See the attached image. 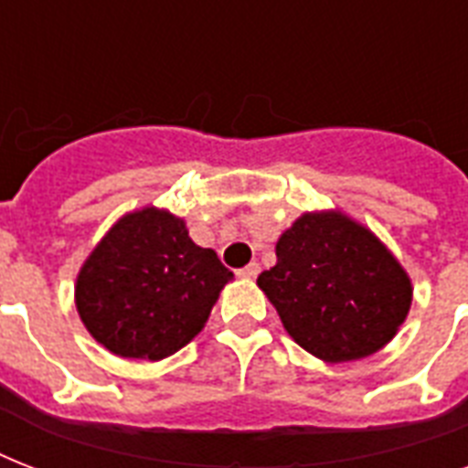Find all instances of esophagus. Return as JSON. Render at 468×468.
Wrapping results in <instances>:
<instances>
[{"mask_svg":"<svg viewBox=\"0 0 468 468\" xmlns=\"http://www.w3.org/2000/svg\"><path fill=\"white\" fill-rule=\"evenodd\" d=\"M257 274H260V264L257 262H250L248 267H242V270L238 271V277H242V279H255Z\"/></svg>","mask_w":468,"mask_h":468,"instance_id":"34e87169","label":"esophagus"}]
</instances>
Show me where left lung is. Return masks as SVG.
Returning <instances> with one entry per match:
<instances>
[{
  "label": "left lung",
  "instance_id": "obj_1",
  "mask_svg": "<svg viewBox=\"0 0 468 468\" xmlns=\"http://www.w3.org/2000/svg\"><path fill=\"white\" fill-rule=\"evenodd\" d=\"M284 330L327 364L374 355L396 337L413 284L391 250L347 213L306 211L277 240L257 277Z\"/></svg>",
  "mask_w": 468,
  "mask_h": 468
}]
</instances>
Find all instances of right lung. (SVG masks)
Instances as JSON below:
<instances>
[{"mask_svg":"<svg viewBox=\"0 0 468 468\" xmlns=\"http://www.w3.org/2000/svg\"><path fill=\"white\" fill-rule=\"evenodd\" d=\"M233 271L198 248L184 218L143 206L121 216L80 267L75 306L112 355L160 362L189 345Z\"/></svg>","mask_w":468,"mask_h":468,"instance_id":"obj_1","label":"right lung"}]
</instances>
